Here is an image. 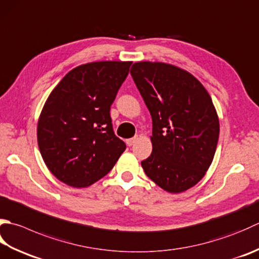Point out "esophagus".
Segmentation results:
<instances>
[{"mask_svg": "<svg viewBox=\"0 0 259 259\" xmlns=\"http://www.w3.org/2000/svg\"><path fill=\"white\" fill-rule=\"evenodd\" d=\"M136 141H137V138H136V137H134V138L126 139L125 143H126V145H128V146H133L136 143Z\"/></svg>", "mask_w": 259, "mask_h": 259, "instance_id": "esophagus-1", "label": "esophagus"}]
</instances>
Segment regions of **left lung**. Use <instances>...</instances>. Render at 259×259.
Returning <instances> with one entry per match:
<instances>
[{
    "label": "left lung",
    "instance_id": "obj_1",
    "mask_svg": "<svg viewBox=\"0 0 259 259\" xmlns=\"http://www.w3.org/2000/svg\"><path fill=\"white\" fill-rule=\"evenodd\" d=\"M130 74L153 120V153L141 161L146 175L169 193L191 189L209 169L219 139L211 96L174 65L139 62Z\"/></svg>",
    "mask_w": 259,
    "mask_h": 259
}]
</instances>
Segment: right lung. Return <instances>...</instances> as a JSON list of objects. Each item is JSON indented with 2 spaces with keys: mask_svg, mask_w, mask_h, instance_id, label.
Masks as SVG:
<instances>
[{
  "mask_svg": "<svg viewBox=\"0 0 259 259\" xmlns=\"http://www.w3.org/2000/svg\"><path fill=\"white\" fill-rule=\"evenodd\" d=\"M133 62H95L65 75L38 121V146L59 181L86 187L113 168L125 150L114 135L110 108Z\"/></svg>",
  "mask_w": 259,
  "mask_h": 259,
  "instance_id": "1",
  "label": "right lung"
}]
</instances>
